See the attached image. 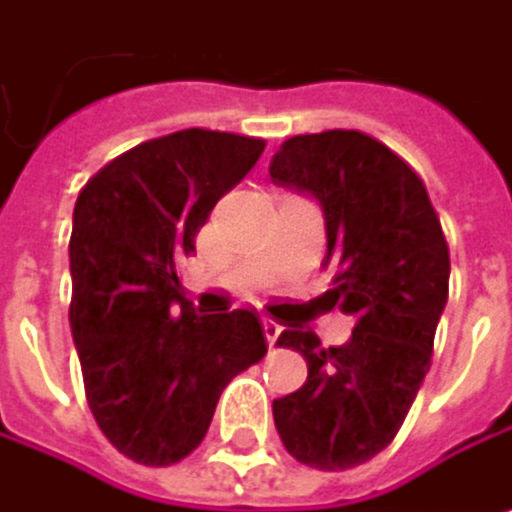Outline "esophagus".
Wrapping results in <instances>:
<instances>
[{
  "label": "esophagus",
  "instance_id": "esophagus-1",
  "mask_svg": "<svg viewBox=\"0 0 512 512\" xmlns=\"http://www.w3.org/2000/svg\"><path fill=\"white\" fill-rule=\"evenodd\" d=\"M261 321H264V334H267V343H270V346H276V340H279V334H282V324H276V321H273V318H267V315H264Z\"/></svg>",
  "mask_w": 512,
  "mask_h": 512
}]
</instances>
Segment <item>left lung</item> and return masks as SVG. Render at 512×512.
<instances>
[{"label":"left lung","instance_id":"8db88e82","mask_svg":"<svg viewBox=\"0 0 512 512\" xmlns=\"http://www.w3.org/2000/svg\"><path fill=\"white\" fill-rule=\"evenodd\" d=\"M270 178L321 206L324 267L337 270L327 294L355 318L343 346L321 349L300 327L279 337L309 376L273 400L276 431L297 461L346 470L379 455L413 407L449 297V248L422 178L358 130L288 139Z\"/></svg>","mask_w":512,"mask_h":512}]
</instances>
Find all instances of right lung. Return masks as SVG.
<instances>
[{"label": "right lung", "instance_id": "add662e5", "mask_svg": "<svg viewBox=\"0 0 512 512\" xmlns=\"http://www.w3.org/2000/svg\"><path fill=\"white\" fill-rule=\"evenodd\" d=\"M261 154V139L181 130L115 157L78 194L72 340L99 431L139 464L191 455L227 382L267 355L258 315H200L175 273Z\"/></svg>", "mask_w": 512, "mask_h": 512}]
</instances>
